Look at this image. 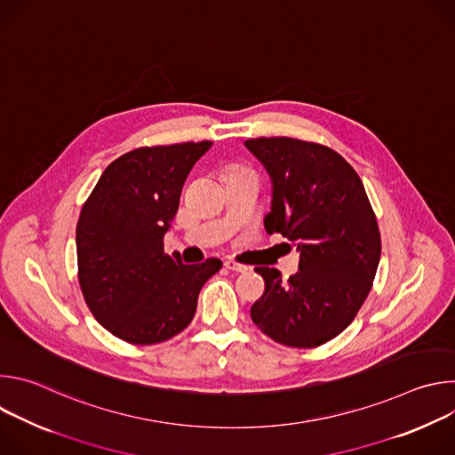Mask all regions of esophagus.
<instances>
[{
  "mask_svg": "<svg viewBox=\"0 0 455 455\" xmlns=\"http://www.w3.org/2000/svg\"><path fill=\"white\" fill-rule=\"evenodd\" d=\"M225 268H227V270H232V272H237V274H244V272L250 270L246 265H239V263L232 261V259H228V261H225Z\"/></svg>",
  "mask_w": 455,
  "mask_h": 455,
  "instance_id": "1",
  "label": "esophagus"
}]
</instances>
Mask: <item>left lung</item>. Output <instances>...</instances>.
Listing matches in <instances>:
<instances>
[{
  "label": "left lung",
  "instance_id": "8db88e82",
  "mask_svg": "<svg viewBox=\"0 0 455 455\" xmlns=\"http://www.w3.org/2000/svg\"><path fill=\"white\" fill-rule=\"evenodd\" d=\"M244 146L272 180L265 230L283 234L300 253L288 281L277 268H255L267 288L250 309L251 320L283 346L326 344L353 322L379 263V230L363 183L320 144L274 137Z\"/></svg>",
  "mask_w": 455,
  "mask_h": 455
}]
</instances>
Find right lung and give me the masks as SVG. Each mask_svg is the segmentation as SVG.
Wrapping results in <instances>:
<instances>
[{
	"label": "right lung",
	"instance_id": "obj_1",
	"mask_svg": "<svg viewBox=\"0 0 455 455\" xmlns=\"http://www.w3.org/2000/svg\"><path fill=\"white\" fill-rule=\"evenodd\" d=\"M212 142L140 148L106 167L77 223L79 284L111 335L135 346L183 331L220 259L183 265L164 251L183 183Z\"/></svg>",
	"mask_w": 455,
	"mask_h": 455
}]
</instances>
